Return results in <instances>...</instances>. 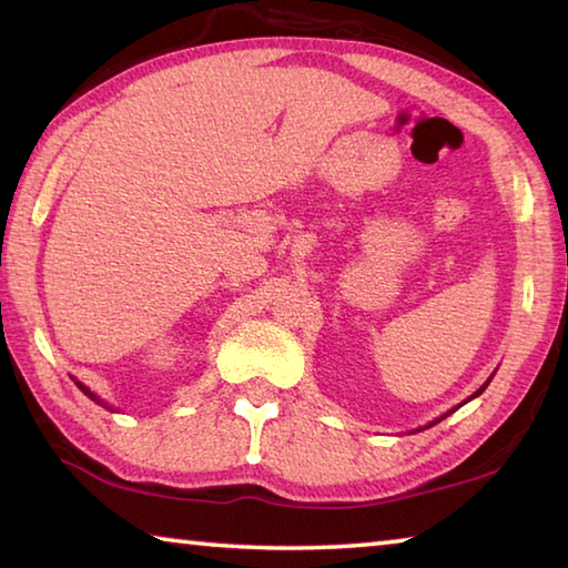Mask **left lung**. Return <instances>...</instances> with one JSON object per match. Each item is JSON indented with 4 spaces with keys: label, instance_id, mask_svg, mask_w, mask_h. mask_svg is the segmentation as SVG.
<instances>
[{
    "label": "left lung",
    "instance_id": "obj_1",
    "mask_svg": "<svg viewBox=\"0 0 568 568\" xmlns=\"http://www.w3.org/2000/svg\"><path fill=\"white\" fill-rule=\"evenodd\" d=\"M484 387H487V385H484ZM484 387H481L479 392H474V395H471V397H477V395H481V392H484ZM445 417H447V415H445ZM445 417H439V419H445ZM439 419H437V422H439ZM432 425H435V422H432Z\"/></svg>",
    "mask_w": 568,
    "mask_h": 568
}]
</instances>
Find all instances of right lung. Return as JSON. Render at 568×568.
Masks as SVG:
<instances>
[{"mask_svg":"<svg viewBox=\"0 0 568 568\" xmlns=\"http://www.w3.org/2000/svg\"><path fill=\"white\" fill-rule=\"evenodd\" d=\"M77 385H79V389H81V392H84V395H87L89 399H94V402H97V405H101V407H106V402H104V399H101V397H97V395H94V392H91L89 387H84V385H81V383H77Z\"/></svg>","mask_w":568,"mask_h":568,"instance_id":"right-lung-1","label":"right lung"}]
</instances>
